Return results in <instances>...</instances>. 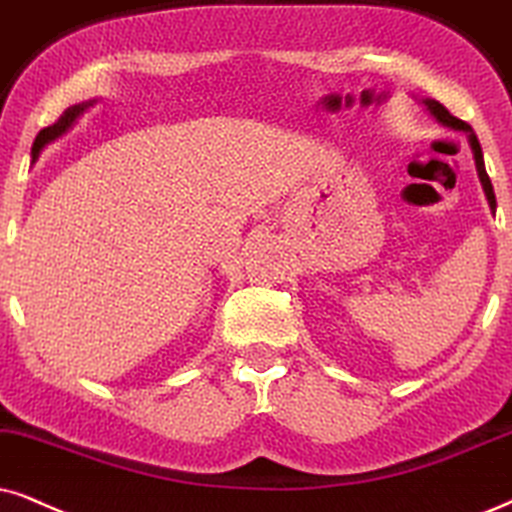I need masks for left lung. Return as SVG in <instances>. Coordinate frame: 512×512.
Returning a JSON list of instances; mask_svg holds the SVG:
<instances>
[{
    "mask_svg": "<svg viewBox=\"0 0 512 512\" xmlns=\"http://www.w3.org/2000/svg\"><path fill=\"white\" fill-rule=\"evenodd\" d=\"M423 106L428 108L432 118H435L437 122H442L444 127H449V129H456V132H465V134H468V144H470V148H472V158H475L477 177H480V181H482L484 196H487V200H489V208H491V212H496V196H494V186H491V179H489V174H487V170H484V155H482V146H480V141H477L475 132H472V127L468 125V122H463V120L454 118V115H451L449 111H446V108L442 106V103L435 101V99H423Z\"/></svg>",
    "mask_w": 512,
    "mask_h": 512,
    "instance_id": "left-lung-1",
    "label": "left lung"
}]
</instances>
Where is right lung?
<instances>
[{
    "label": "right lung",
    "mask_w": 512,
    "mask_h": 512,
    "mask_svg": "<svg viewBox=\"0 0 512 512\" xmlns=\"http://www.w3.org/2000/svg\"><path fill=\"white\" fill-rule=\"evenodd\" d=\"M96 103V99H92V101H82V103H77V106H70L66 113L61 115V118H58L54 125H49V127H44L40 134H37V139H35V144H32V163H35L37 158H40V153L44 151V146L47 144H51V141H56L58 137H63V134L68 132L70 127L75 125L77 122V118H80V115L87 111V108H92Z\"/></svg>",
    "instance_id": "obj_1"
}]
</instances>
